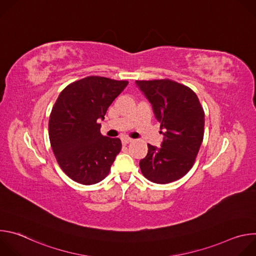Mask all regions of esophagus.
Segmentation results:
<instances>
[{
  "instance_id": "1",
  "label": "esophagus",
  "mask_w": 256,
  "mask_h": 256,
  "mask_svg": "<svg viewBox=\"0 0 256 256\" xmlns=\"http://www.w3.org/2000/svg\"><path fill=\"white\" fill-rule=\"evenodd\" d=\"M132 140H134L130 138H124L122 140V142L124 144H128V142H132Z\"/></svg>"
}]
</instances>
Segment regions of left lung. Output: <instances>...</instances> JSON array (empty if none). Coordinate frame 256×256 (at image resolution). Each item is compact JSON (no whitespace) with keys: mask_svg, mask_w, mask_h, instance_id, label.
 I'll return each mask as SVG.
<instances>
[{"mask_svg":"<svg viewBox=\"0 0 256 256\" xmlns=\"http://www.w3.org/2000/svg\"><path fill=\"white\" fill-rule=\"evenodd\" d=\"M136 83L164 130L161 148L148 144V154L140 161V171L155 184H170L194 164L204 138V112L196 94L186 85L169 79Z\"/></svg>","mask_w":256,"mask_h":256,"instance_id":"left-lung-1","label":"left lung"}]
</instances>
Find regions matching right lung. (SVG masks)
Returning a JSON list of instances; mask_svg holds the SVG:
<instances>
[{"label":"right lung","instance_id":"add662e5","mask_svg":"<svg viewBox=\"0 0 256 256\" xmlns=\"http://www.w3.org/2000/svg\"><path fill=\"white\" fill-rule=\"evenodd\" d=\"M128 84L89 76L70 83L58 95L50 116L48 134L60 167L72 180L91 186L110 171L122 142L102 136L98 122Z\"/></svg>","mask_w":256,"mask_h":256}]
</instances>
